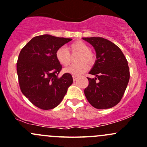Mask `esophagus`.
Wrapping results in <instances>:
<instances>
[{"mask_svg": "<svg viewBox=\"0 0 147 147\" xmlns=\"http://www.w3.org/2000/svg\"><path fill=\"white\" fill-rule=\"evenodd\" d=\"M72 78H73V80L74 81H76L77 80H78V78H77V77L75 76V75H73V76H72Z\"/></svg>", "mask_w": 147, "mask_h": 147, "instance_id": "esophagus-1", "label": "esophagus"}]
</instances>
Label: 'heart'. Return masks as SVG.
Returning a JSON list of instances; mask_svg holds the SVG:
<instances>
[{
	"label": "heart",
	"instance_id": "heart-1",
	"mask_svg": "<svg viewBox=\"0 0 147 147\" xmlns=\"http://www.w3.org/2000/svg\"><path fill=\"white\" fill-rule=\"evenodd\" d=\"M72 53H79L76 61L78 63L71 65L66 69L65 72L72 75H80L84 73L88 69V64L92 65L94 61V55L90 50L88 45L82 41H76L69 46ZM57 61L63 66H67L70 63V55L69 51L64 47H60L56 52Z\"/></svg>",
	"mask_w": 147,
	"mask_h": 147
}]
</instances>
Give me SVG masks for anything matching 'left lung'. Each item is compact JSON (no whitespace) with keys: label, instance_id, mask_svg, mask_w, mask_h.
<instances>
[{"label":"left lung","instance_id":"left-lung-1","mask_svg":"<svg viewBox=\"0 0 147 147\" xmlns=\"http://www.w3.org/2000/svg\"><path fill=\"white\" fill-rule=\"evenodd\" d=\"M82 39L93 46L97 58L89 72L95 78H87L86 98L97 109L113 107L122 98L129 80L127 59L119 47L108 40L95 37Z\"/></svg>","mask_w":147,"mask_h":147}]
</instances>
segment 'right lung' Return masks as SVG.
<instances>
[{"label":"right lung","instance_id":"right-lung-1","mask_svg":"<svg viewBox=\"0 0 147 147\" xmlns=\"http://www.w3.org/2000/svg\"><path fill=\"white\" fill-rule=\"evenodd\" d=\"M71 38L42 35L32 38L19 54L17 73L22 93L42 109L56 107L73 82L72 75L59 77L62 65L56 58L60 47Z\"/></svg>","mask_w":147,"mask_h":147}]
</instances>
